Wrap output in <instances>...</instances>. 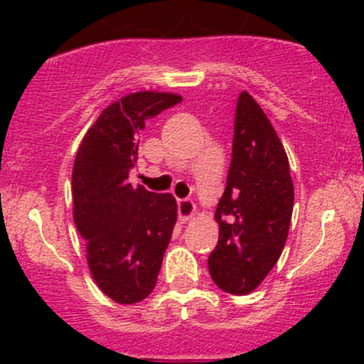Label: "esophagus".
Instances as JSON below:
<instances>
[{
    "mask_svg": "<svg viewBox=\"0 0 364 364\" xmlns=\"http://www.w3.org/2000/svg\"><path fill=\"white\" fill-rule=\"evenodd\" d=\"M178 215L181 222H188L193 215H196V204L190 199H179L178 200Z\"/></svg>",
    "mask_w": 364,
    "mask_h": 364,
    "instance_id": "34e87169",
    "label": "esophagus"
}]
</instances>
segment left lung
Instances as JSON below:
<instances>
[{"label": "left lung", "mask_w": 364, "mask_h": 364, "mask_svg": "<svg viewBox=\"0 0 364 364\" xmlns=\"http://www.w3.org/2000/svg\"><path fill=\"white\" fill-rule=\"evenodd\" d=\"M292 208L287 153L260 105L243 91L227 186L215 213L218 245L208 259L209 274L222 291L245 296L259 287L280 259Z\"/></svg>", "instance_id": "obj_1"}]
</instances>
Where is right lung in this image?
Wrapping results in <instances>:
<instances>
[{"instance_id": "obj_1", "label": "right lung", "mask_w": 364, "mask_h": 364, "mask_svg": "<svg viewBox=\"0 0 364 364\" xmlns=\"http://www.w3.org/2000/svg\"><path fill=\"white\" fill-rule=\"evenodd\" d=\"M181 97L139 91L102 111L73 161V222L86 241L91 277L105 296L134 304L153 292L178 218L171 193L134 188L139 134Z\"/></svg>"}]
</instances>
